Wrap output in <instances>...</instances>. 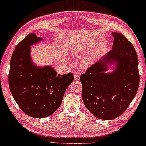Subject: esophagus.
<instances>
[{
	"instance_id": "obj_1",
	"label": "esophagus",
	"mask_w": 146,
	"mask_h": 146,
	"mask_svg": "<svg viewBox=\"0 0 146 146\" xmlns=\"http://www.w3.org/2000/svg\"><path fill=\"white\" fill-rule=\"evenodd\" d=\"M74 77H75V80H79V79H80V75H79L78 73H75V75H74Z\"/></svg>"
}]
</instances>
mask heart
<instances>
[{"mask_svg":"<svg viewBox=\"0 0 146 146\" xmlns=\"http://www.w3.org/2000/svg\"><path fill=\"white\" fill-rule=\"evenodd\" d=\"M84 50H85V47L84 46L78 45L77 46L75 47L73 52L75 53V54H79V53H81ZM93 61H94L93 55L89 54L84 59L83 61V64L85 66H86V67H88V66H91L92 64Z\"/></svg>","mask_w":146,"mask_h":146,"instance_id":"obj_1","label":"heart"}]
</instances>
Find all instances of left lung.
I'll list each match as a JSON object with an SVG mask.
<instances>
[{
    "label": "left lung",
    "mask_w": 146,
    "mask_h": 146,
    "mask_svg": "<svg viewBox=\"0 0 146 146\" xmlns=\"http://www.w3.org/2000/svg\"><path fill=\"white\" fill-rule=\"evenodd\" d=\"M112 48L80 75L84 105L94 117L112 120L126 110L139 86L135 50L121 33H112ZM112 66L111 72H107Z\"/></svg>",
    "instance_id": "8db88e82"
}]
</instances>
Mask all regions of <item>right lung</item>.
I'll return each instance as SVG.
<instances>
[{
  "instance_id": "add662e5",
  "label": "right lung",
  "mask_w": 146,
  "mask_h": 146,
  "mask_svg": "<svg viewBox=\"0 0 146 146\" xmlns=\"http://www.w3.org/2000/svg\"><path fill=\"white\" fill-rule=\"evenodd\" d=\"M43 40L35 34H29L15 47L10 62L11 92L23 112L34 118L54 113L74 79L71 73L61 75L52 66L40 67L34 64L31 46Z\"/></svg>"
}]
</instances>
